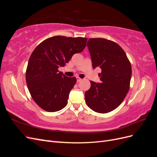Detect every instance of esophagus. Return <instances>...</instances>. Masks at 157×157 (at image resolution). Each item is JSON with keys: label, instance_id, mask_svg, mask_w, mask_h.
I'll return each instance as SVG.
<instances>
[{"label": "esophagus", "instance_id": "esophagus-1", "mask_svg": "<svg viewBox=\"0 0 157 157\" xmlns=\"http://www.w3.org/2000/svg\"><path fill=\"white\" fill-rule=\"evenodd\" d=\"M81 80H82V78H80L78 77H77V82H79L80 81H81Z\"/></svg>", "mask_w": 157, "mask_h": 157}]
</instances>
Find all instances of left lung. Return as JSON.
Returning a JSON list of instances; mask_svg holds the SVG:
<instances>
[{"mask_svg": "<svg viewBox=\"0 0 157 157\" xmlns=\"http://www.w3.org/2000/svg\"><path fill=\"white\" fill-rule=\"evenodd\" d=\"M87 46L94 69H101V82L90 81L85 101L95 112L107 113L124 100L130 88L132 67L124 51L116 42L102 38L89 39Z\"/></svg>", "mask_w": 157, "mask_h": 157, "instance_id": "1", "label": "left lung"}]
</instances>
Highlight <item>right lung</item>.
<instances>
[{
    "label": "right lung",
    "instance_id": "add662e5",
    "mask_svg": "<svg viewBox=\"0 0 157 157\" xmlns=\"http://www.w3.org/2000/svg\"><path fill=\"white\" fill-rule=\"evenodd\" d=\"M86 38L55 36L38 45L26 70V82L35 103L48 112L58 111L67 104L77 78L67 77L58 68L64 67L76 53L86 46Z\"/></svg>",
    "mask_w": 157,
    "mask_h": 157
}]
</instances>
